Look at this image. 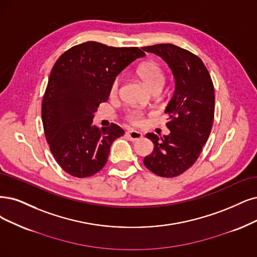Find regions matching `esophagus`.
Returning <instances> with one entry per match:
<instances>
[{"instance_id": "esophagus-1", "label": "esophagus", "mask_w": 257, "mask_h": 257, "mask_svg": "<svg viewBox=\"0 0 257 257\" xmlns=\"http://www.w3.org/2000/svg\"><path fill=\"white\" fill-rule=\"evenodd\" d=\"M127 136L129 137V139L132 141V142H137V141H140L141 139H143V135L141 134V132L139 131H136V130H130L127 132Z\"/></svg>"}]
</instances>
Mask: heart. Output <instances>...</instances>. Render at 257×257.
<instances>
[{
  "instance_id": "1",
  "label": "heart",
  "mask_w": 257,
  "mask_h": 257,
  "mask_svg": "<svg viewBox=\"0 0 257 257\" xmlns=\"http://www.w3.org/2000/svg\"><path fill=\"white\" fill-rule=\"evenodd\" d=\"M139 77L141 80L144 82L146 87L151 90H162L163 85L165 83V74L162 68L153 60L145 61L142 63L137 71ZM119 88V77H115L110 85V94L115 95L118 92ZM125 119L130 122L131 125L135 126H142L145 122V115L138 110H129L125 114Z\"/></svg>"
}]
</instances>
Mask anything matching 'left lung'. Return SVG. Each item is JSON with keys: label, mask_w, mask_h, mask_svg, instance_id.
<instances>
[{"label": "left lung", "mask_w": 257, "mask_h": 257, "mask_svg": "<svg viewBox=\"0 0 257 257\" xmlns=\"http://www.w3.org/2000/svg\"><path fill=\"white\" fill-rule=\"evenodd\" d=\"M167 62L176 80V89L168 102L166 127L168 136L147 134L155 148L144 159L154 174L174 178L192 167L210 137L215 113L214 84L206 66L192 52L164 43L142 47Z\"/></svg>", "instance_id": "1"}]
</instances>
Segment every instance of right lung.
Segmentation results:
<instances>
[{
    "label": "right lung",
    "mask_w": 257,
    "mask_h": 257,
    "mask_svg": "<svg viewBox=\"0 0 257 257\" xmlns=\"http://www.w3.org/2000/svg\"><path fill=\"white\" fill-rule=\"evenodd\" d=\"M145 53L88 41L65 51L53 66L41 115L56 162L69 175L88 178L107 163L110 147L123 130L116 123L93 126L94 113L107 101L112 80Z\"/></svg>",
    "instance_id": "1"
}]
</instances>
